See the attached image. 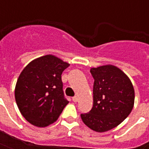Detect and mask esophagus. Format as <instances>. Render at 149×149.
Here are the masks:
<instances>
[{
	"label": "esophagus",
	"instance_id": "34e87169",
	"mask_svg": "<svg viewBox=\"0 0 149 149\" xmlns=\"http://www.w3.org/2000/svg\"><path fill=\"white\" fill-rule=\"evenodd\" d=\"M72 101L73 102H77L78 101V97L77 96H75V97H72Z\"/></svg>",
	"mask_w": 149,
	"mask_h": 149
}]
</instances>
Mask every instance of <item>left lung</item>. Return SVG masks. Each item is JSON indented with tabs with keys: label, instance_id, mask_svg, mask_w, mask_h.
Masks as SVG:
<instances>
[{
	"label": "left lung",
	"instance_id": "obj_1",
	"mask_svg": "<svg viewBox=\"0 0 149 149\" xmlns=\"http://www.w3.org/2000/svg\"><path fill=\"white\" fill-rule=\"evenodd\" d=\"M90 72L94 78L93 106L81 117L92 130L107 132L124 121L132 112L134 88L128 76L114 65L92 68Z\"/></svg>",
	"mask_w": 149,
	"mask_h": 149
}]
</instances>
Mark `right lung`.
Masks as SVG:
<instances>
[{
	"label": "right lung",
	"mask_w": 149,
	"mask_h": 149,
	"mask_svg": "<svg viewBox=\"0 0 149 149\" xmlns=\"http://www.w3.org/2000/svg\"><path fill=\"white\" fill-rule=\"evenodd\" d=\"M68 66L55 56L45 55L32 61L21 72L15 99L21 115L31 125L43 128L54 123L68 104L61 81Z\"/></svg>",
	"instance_id": "1"
}]
</instances>
